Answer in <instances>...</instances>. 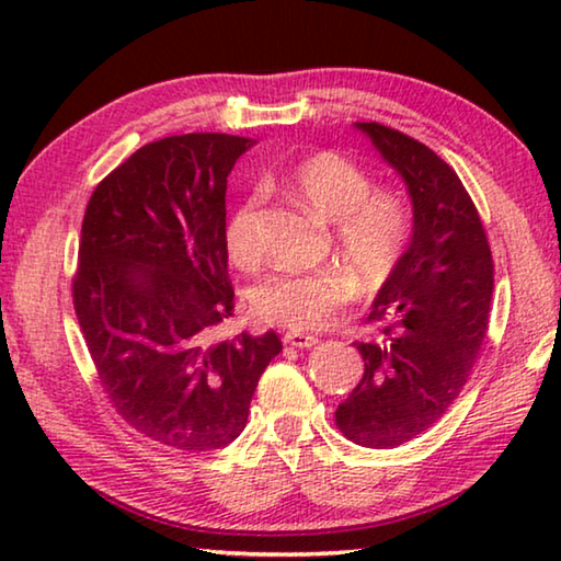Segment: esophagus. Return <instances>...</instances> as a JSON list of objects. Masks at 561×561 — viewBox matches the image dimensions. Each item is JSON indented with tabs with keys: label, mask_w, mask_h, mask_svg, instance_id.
<instances>
[{
	"label": "esophagus",
	"mask_w": 561,
	"mask_h": 561,
	"mask_svg": "<svg viewBox=\"0 0 561 561\" xmlns=\"http://www.w3.org/2000/svg\"><path fill=\"white\" fill-rule=\"evenodd\" d=\"M284 344H289L294 348H311L319 344V339L311 334H301V331H287V334H284Z\"/></svg>",
	"instance_id": "1"
}]
</instances>
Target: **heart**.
I'll return each mask as SVG.
<instances>
[{
  "instance_id": "obj_1",
  "label": "heart",
  "mask_w": 561,
  "mask_h": 561,
  "mask_svg": "<svg viewBox=\"0 0 561 561\" xmlns=\"http://www.w3.org/2000/svg\"><path fill=\"white\" fill-rule=\"evenodd\" d=\"M282 183L317 217L334 222L336 250L351 272L321 267L272 274L252 291V309L270 324L314 331L327 327L356 297V289L376 294L391 282L411 244L413 210L403 195L374 187L364 168L334 150L297 160ZM260 205L262 197L252 190L225 222L227 254L242 270L257 267L264 254L257 232Z\"/></svg>"
}]
</instances>
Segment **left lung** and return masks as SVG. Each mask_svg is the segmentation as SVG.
Masks as SVG:
<instances>
[{
    "mask_svg": "<svg viewBox=\"0 0 561 561\" xmlns=\"http://www.w3.org/2000/svg\"><path fill=\"white\" fill-rule=\"evenodd\" d=\"M356 128L413 203L411 244L366 319L378 339L354 344L364 376L336 408L348 440L381 450L417 438L460 396L488 336L495 279L485 227L458 173L401 130L376 121Z\"/></svg>",
    "mask_w": 561,
    "mask_h": 561,
    "instance_id": "1",
    "label": "left lung"
}]
</instances>
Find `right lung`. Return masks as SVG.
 Masks as SVG:
<instances>
[{
  "mask_svg": "<svg viewBox=\"0 0 561 561\" xmlns=\"http://www.w3.org/2000/svg\"><path fill=\"white\" fill-rule=\"evenodd\" d=\"M250 138L170 136L93 190L73 309L103 393L130 428L168 448H225L244 431L274 331L213 341L234 309L227 274V175Z\"/></svg>",
  "mask_w": 561,
  "mask_h": 561,
  "instance_id": "obj_1",
  "label": "right lung"
}]
</instances>
